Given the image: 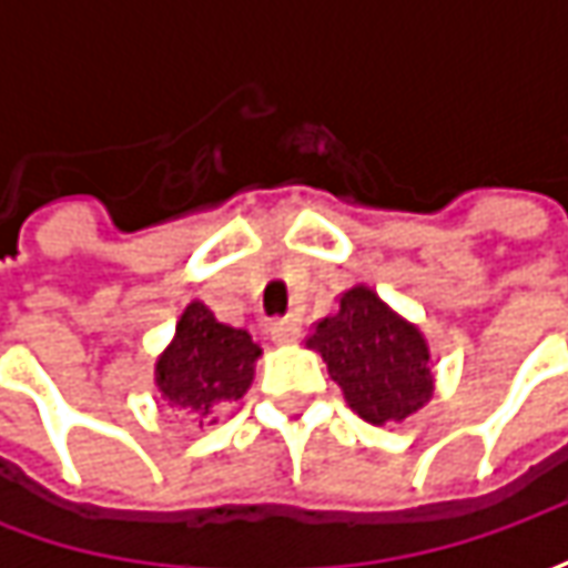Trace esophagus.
<instances>
[{
	"label": "esophagus",
	"mask_w": 568,
	"mask_h": 568,
	"mask_svg": "<svg viewBox=\"0 0 568 568\" xmlns=\"http://www.w3.org/2000/svg\"><path fill=\"white\" fill-rule=\"evenodd\" d=\"M268 335H272L274 341H294L296 335H300V318L296 316H284V318H272L268 322Z\"/></svg>",
	"instance_id": "34e87169"
}]
</instances>
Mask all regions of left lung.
Wrapping results in <instances>:
<instances>
[{
    "mask_svg": "<svg viewBox=\"0 0 568 568\" xmlns=\"http://www.w3.org/2000/svg\"><path fill=\"white\" fill-rule=\"evenodd\" d=\"M306 347L325 361L347 407L369 424H404L433 395L424 332L366 284L338 296L335 313L313 325Z\"/></svg>",
    "mask_w": 568,
    "mask_h": 568,
    "instance_id": "obj_1",
    "label": "left lung"
}]
</instances>
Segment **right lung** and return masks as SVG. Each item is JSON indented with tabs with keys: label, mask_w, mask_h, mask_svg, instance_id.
I'll use <instances>...</instances> for the list:
<instances>
[{
	"label": "right lung",
	"mask_w": 568,
	"mask_h": 568,
	"mask_svg": "<svg viewBox=\"0 0 568 568\" xmlns=\"http://www.w3.org/2000/svg\"><path fill=\"white\" fill-rule=\"evenodd\" d=\"M262 347L246 328L230 325L192 300L176 322V335L154 366V382L170 407L214 420L230 402H240L255 376Z\"/></svg>",
	"instance_id": "1"
}]
</instances>
